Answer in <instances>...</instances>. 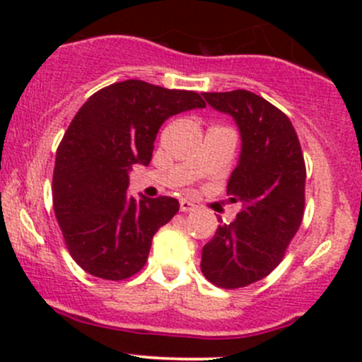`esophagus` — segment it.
Wrapping results in <instances>:
<instances>
[{
    "label": "esophagus",
    "instance_id": "obj_1",
    "mask_svg": "<svg viewBox=\"0 0 362 362\" xmlns=\"http://www.w3.org/2000/svg\"><path fill=\"white\" fill-rule=\"evenodd\" d=\"M180 210L182 211H192V210H196V204L191 203V202H187V199H182V202H180Z\"/></svg>",
    "mask_w": 362,
    "mask_h": 362
}]
</instances>
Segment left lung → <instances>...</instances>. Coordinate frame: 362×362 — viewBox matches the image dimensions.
I'll use <instances>...</instances> for the list:
<instances>
[{
	"label": "left lung",
	"mask_w": 362,
	"mask_h": 362,
	"mask_svg": "<svg viewBox=\"0 0 362 362\" xmlns=\"http://www.w3.org/2000/svg\"><path fill=\"white\" fill-rule=\"evenodd\" d=\"M203 98L238 126L242 151L228 194L243 208L203 247L202 272L217 287L238 289L279 266L301 226L305 160L291 120L264 98L243 89Z\"/></svg>",
	"instance_id": "8db88e82"
}]
</instances>
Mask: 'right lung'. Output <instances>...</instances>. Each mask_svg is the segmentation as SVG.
<instances>
[{"instance_id": "obj_1", "label": "right lung", "mask_w": 362, "mask_h": 362, "mask_svg": "<svg viewBox=\"0 0 362 362\" xmlns=\"http://www.w3.org/2000/svg\"><path fill=\"white\" fill-rule=\"evenodd\" d=\"M192 90L124 80L98 90L76 112L56 154L52 199L69 254L90 275L124 280L140 272L152 238L180 204L127 196L133 164L147 166L164 120L204 108Z\"/></svg>"}]
</instances>
